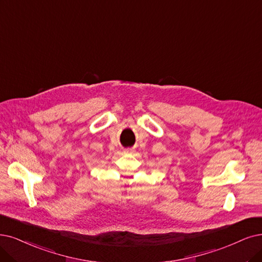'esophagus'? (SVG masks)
<instances>
[{"label": "esophagus", "instance_id": "obj_1", "mask_svg": "<svg viewBox=\"0 0 262 262\" xmlns=\"http://www.w3.org/2000/svg\"><path fill=\"white\" fill-rule=\"evenodd\" d=\"M126 152H128V153H133V152H134V150H133V149H127V150H126Z\"/></svg>", "mask_w": 262, "mask_h": 262}]
</instances>
